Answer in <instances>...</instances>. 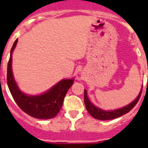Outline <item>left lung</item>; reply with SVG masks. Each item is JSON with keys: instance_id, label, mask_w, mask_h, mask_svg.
<instances>
[{"instance_id": "obj_1", "label": "left lung", "mask_w": 148, "mask_h": 148, "mask_svg": "<svg viewBox=\"0 0 148 148\" xmlns=\"http://www.w3.org/2000/svg\"><path fill=\"white\" fill-rule=\"evenodd\" d=\"M141 92H142V90H140V94L138 96V97L133 102L129 103L128 105L125 106L124 108H120V109H117V110L106 111V110H101L100 108L95 107V105H93L92 103H90V101H89V99H88V96H87V90L84 89V103H85L86 108H87L88 113L93 117H95V118L97 120H101V121L112 120L125 114L127 113H128L131 109H133L134 107L137 104V103L139 101L140 95H141Z\"/></svg>"}]
</instances>
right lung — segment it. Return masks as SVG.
<instances>
[{
	"label": "right lung",
	"instance_id": "1",
	"mask_svg": "<svg viewBox=\"0 0 148 148\" xmlns=\"http://www.w3.org/2000/svg\"><path fill=\"white\" fill-rule=\"evenodd\" d=\"M17 39L10 50L8 64L7 82L13 98L24 112L38 119H51L58 114L62 108L63 102L67 90L74 84V79H66L58 82L45 94L39 96H30L23 94L18 89L13 77L11 63L12 53L16 47Z\"/></svg>",
	"mask_w": 148,
	"mask_h": 148
}]
</instances>
